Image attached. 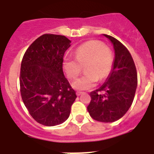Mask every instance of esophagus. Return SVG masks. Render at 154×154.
<instances>
[{"instance_id":"obj_1","label":"esophagus","mask_w":154,"mask_h":154,"mask_svg":"<svg viewBox=\"0 0 154 154\" xmlns=\"http://www.w3.org/2000/svg\"><path fill=\"white\" fill-rule=\"evenodd\" d=\"M76 94H77V96H79V95H82V94H83V92H81V91H77V92H76Z\"/></svg>"}]
</instances>
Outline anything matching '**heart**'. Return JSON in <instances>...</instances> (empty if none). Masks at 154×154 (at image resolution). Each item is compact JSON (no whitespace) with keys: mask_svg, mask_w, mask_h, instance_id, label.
Returning <instances> with one entry per match:
<instances>
[{"mask_svg":"<svg viewBox=\"0 0 154 154\" xmlns=\"http://www.w3.org/2000/svg\"><path fill=\"white\" fill-rule=\"evenodd\" d=\"M113 63L112 49L102 41L91 40L77 48L75 58L66 57L63 66L69 80L76 79L85 66L86 73L76 80L72 86L76 90H88L95 87L99 79L103 81L109 77Z\"/></svg>","mask_w":154,"mask_h":154,"instance_id":"b5f03b06","label":"heart"}]
</instances>
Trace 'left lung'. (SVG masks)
Returning a JSON list of instances; mask_svg holds the SVG:
<instances>
[{"mask_svg": "<svg viewBox=\"0 0 154 154\" xmlns=\"http://www.w3.org/2000/svg\"><path fill=\"white\" fill-rule=\"evenodd\" d=\"M115 50L113 68L105 84L90 93L87 109L94 120L113 122L123 117L132 104L138 78L135 63L128 48L112 36L105 34Z\"/></svg>", "mask_w": 154, "mask_h": 154, "instance_id": "1", "label": "left lung"}]
</instances>
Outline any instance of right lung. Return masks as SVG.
<instances>
[{
    "instance_id": "1",
    "label": "right lung",
    "mask_w": 154,
    "mask_h": 154,
    "mask_svg": "<svg viewBox=\"0 0 154 154\" xmlns=\"http://www.w3.org/2000/svg\"><path fill=\"white\" fill-rule=\"evenodd\" d=\"M67 37L45 33L31 44L23 55L19 85L22 99L29 114L45 126L66 121L76 92L63 74Z\"/></svg>"
}]
</instances>
